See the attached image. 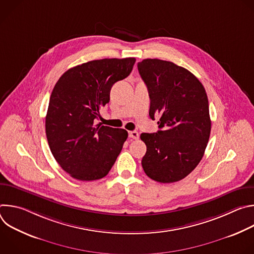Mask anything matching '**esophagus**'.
I'll return each mask as SVG.
<instances>
[{
	"instance_id": "obj_1",
	"label": "esophagus",
	"mask_w": 254,
	"mask_h": 254,
	"mask_svg": "<svg viewBox=\"0 0 254 254\" xmlns=\"http://www.w3.org/2000/svg\"><path fill=\"white\" fill-rule=\"evenodd\" d=\"M128 136L130 138H133V139H137L138 138V132L135 131V130H131V131H128Z\"/></svg>"
}]
</instances>
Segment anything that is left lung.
I'll return each mask as SVG.
<instances>
[{
	"mask_svg": "<svg viewBox=\"0 0 254 254\" xmlns=\"http://www.w3.org/2000/svg\"><path fill=\"white\" fill-rule=\"evenodd\" d=\"M137 69L149 90L150 118L160 116V130L140 134L147 146L141 166L157 182L174 183L204 156L211 131L208 97L199 79L173 62L143 59Z\"/></svg>",
	"mask_w": 254,
	"mask_h": 254,
	"instance_id": "left-lung-1",
	"label": "left lung"
}]
</instances>
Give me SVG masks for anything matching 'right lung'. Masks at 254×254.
Here are the masks:
<instances>
[{
  "label": "right lung",
  "mask_w": 254,
  "mask_h": 254,
  "mask_svg": "<svg viewBox=\"0 0 254 254\" xmlns=\"http://www.w3.org/2000/svg\"><path fill=\"white\" fill-rule=\"evenodd\" d=\"M135 58L92 60L68 69L56 82L45 120L50 151L72 178L105 177L120 155L127 131L95 124L110 101L113 85L132 70Z\"/></svg>",
  "instance_id": "obj_1"
}]
</instances>
